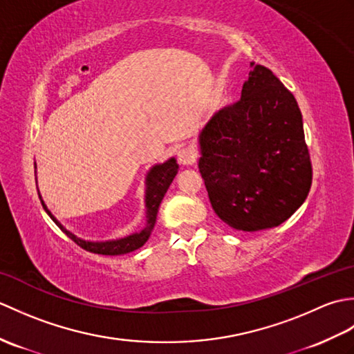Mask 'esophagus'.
Returning <instances> with one entry per match:
<instances>
[{"instance_id":"obj_1","label":"esophagus","mask_w":354,"mask_h":354,"mask_svg":"<svg viewBox=\"0 0 354 354\" xmlns=\"http://www.w3.org/2000/svg\"><path fill=\"white\" fill-rule=\"evenodd\" d=\"M196 152L192 147H183L178 150V161L183 165H192L196 162Z\"/></svg>"}]
</instances>
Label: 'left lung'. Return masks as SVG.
Here are the masks:
<instances>
[{"instance_id": "1", "label": "left lung", "mask_w": 354, "mask_h": 354, "mask_svg": "<svg viewBox=\"0 0 354 354\" xmlns=\"http://www.w3.org/2000/svg\"><path fill=\"white\" fill-rule=\"evenodd\" d=\"M199 171L214 213L239 231L278 227L303 205L312 162L295 97L251 62L242 97L199 133Z\"/></svg>"}]
</instances>
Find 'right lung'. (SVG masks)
I'll return each mask as SVG.
<instances>
[{"label":"right lung","mask_w":354,"mask_h":354,"mask_svg":"<svg viewBox=\"0 0 354 354\" xmlns=\"http://www.w3.org/2000/svg\"><path fill=\"white\" fill-rule=\"evenodd\" d=\"M178 167L179 165L176 164L175 158H170L169 161H165L162 164H156L149 170L147 176H146V227L141 231L133 232V234L126 236L123 239L106 240V242H89V240L79 239L77 236H74L73 232L64 228L62 223L51 214L47 205L44 204L41 194H39V199H41V204H42L44 209L51 217V221L55 222L57 227L61 228L65 234L73 240L74 243H77L80 248H84V250L89 251V252H94V254L122 255V254H127V252L138 250V248H141L147 242V239L150 237V234H152L153 227H155L158 208H160L161 201L164 198V194L167 193L173 178L176 176Z\"/></svg>","instance_id":"obj_1"}]
</instances>
